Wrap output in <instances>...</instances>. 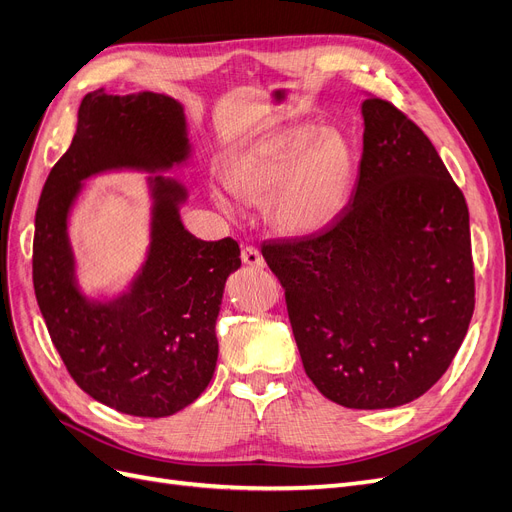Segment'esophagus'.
I'll use <instances>...</instances> for the list:
<instances>
[{
    "label": "esophagus",
    "mask_w": 512,
    "mask_h": 512,
    "mask_svg": "<svg viewBox=\"0 0 512 512\" xmlns=\"http://www.w3.org/2000/svg\"><path fill=\"white\" fill-rule=\"evenodd\" d=\"M242 261L246 263V266L257 268V270L266 268V259L261 257V253L255 249V246H244V249H242Z\"/></svg>",
    "instance_id": "1"
}]
</instances>
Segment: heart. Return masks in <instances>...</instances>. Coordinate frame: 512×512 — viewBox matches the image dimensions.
I'll list each match as a JSON object with an SVG mask.
<instances>
[{
  "instance_id": "obj_1",
  "label": "heart",
  "mask_w": 512,
  "mask_h": 512,
  "mask_svg": "<svg viewBox=\"0 0 512 512\" xmlns=\"http://www.w3.org/2000/svg\"><path fill=\"white\" fill-rule=\"evenodd\" d=\"M223 183L244 200H261L276 232L310 236L331 225L346 208L356 151L344 132L293 124L268 132L232 151L221 168ZM215 204H230L215 194Z\"/></svg>"
}]
</instances>
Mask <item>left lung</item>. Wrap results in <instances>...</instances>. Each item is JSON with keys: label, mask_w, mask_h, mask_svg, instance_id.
<instances>
[{"label": "left lung", "mask_w": 512, "mask_h": 512, "mask_svg": "<svg viewBox=\"0 0 512 512\" xmlns=\"http://www.w3.org/2000/svg\"><path fill=\"white\" fill-rule=\"evenodd\" d=\"M363 158L331 225L263 242L301 363L348 409L411 403L441 380L475 310L468 206L424 132L365 94Z\"/></svg>", "instance_id": "left-lung-1"}]
</instances>
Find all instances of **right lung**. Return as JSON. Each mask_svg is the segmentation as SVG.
<instances>
[{"instance_id": "obj_1", "label": "right lung", "mask_w": 512, "mask_h": 512, "mask_svg": "<svg viewBox=\"0 0 512 512\" xmlns=\"http://www.w3.org/2000/svg\"><path fill=\"white\" fill-rule=\"evenodd\" d=\"M183 105L166 94L88 92L75 135L54 164L35 213L33 287L54 348L94 401L137 418H166L213 380L225 280L240 268L232 238L206 242L185 230L189 189L166 173L194 164ZM147 172L146 259L124 292L90 298L77 276L68 219L90 176Z\"/></svg>"}]
</instances>
